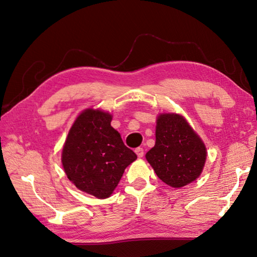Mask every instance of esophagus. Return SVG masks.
<instances>
[{"instance_id":"1","label":"esophagus","mask_w":257,"mask_h":257,"mask_svg":"<svg viewBox=\"0 0 257 257\" xmlns=\"http://www.w3.org/2000/svg\"><path fill=\"white\" fill-rule=\"evenodd\" d=\"M135 152H136V154H137V157L138 158H143L144 157V149L143 148H136L135 149Z\"/></svg>"}]
</instances>
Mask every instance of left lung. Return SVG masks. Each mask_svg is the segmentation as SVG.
I'll return each mask as SVG.
<instances>
[{
  "mask_svg": "<svg viewBox=\"0 0 257 257\" xmlns=\"http://www.w3.org/2000/svg\"><path fill=\"white\" fill-rule=\"evenodd\" d=\"M155 138L146 159L163 182L181 188L199 177L207 158L206 147L182 115H159Z\"/></svg>",
  "mask_w": 257,
  "mask_h": 257,
  "instance_id": "obj_1",
  "label": "left lung"
}]
</instances>
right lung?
Here are the masks:
<instances>
[{
    "instance_id": "add662e5",
    "label": "right lung",
    "mask_w": 257,
    "mask_h": 257,
    "mask_svg": "<svg viewBox=\"0 0 257 257\" xmlns=\"http://www.w3.org/2000/svg\"><path fill=\"white\" fill-rule=\"evenodd\" d=\"M110 122L109 113L84 110L69 130L62 151L67 178L97 198L109 197L124 169L137 159Z\"/></svg>"
}]
</instances>
